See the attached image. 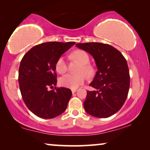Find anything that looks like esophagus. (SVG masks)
Here are the masks:
<instances>
[{"label": "esophagus", "mask_w": 150, "mask_h": 150, "mask_svg": "<svg viewBox=\"0 0 150 150\" xmlns=\"http://www.w3.org/2000/svg\"><path fill=\"white\" fill-rule=\"evenodd\" d=\"M76 91H77V89H71V92H72L73 93H75V92H76Z\"/></svg>", "instance_id": "obj_1"}]
</instances>
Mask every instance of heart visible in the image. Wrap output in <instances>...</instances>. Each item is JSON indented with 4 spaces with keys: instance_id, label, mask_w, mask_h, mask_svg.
Returning <instances> with one entry per match:
<instances>
[{
    "instance_id": "1",
    "label": "heart",
    "mask_w": 150,
    "mask_h": 150,
    "mask_svg": "<svg viewBox=\"0 0 150 150\" xmlns=\"http://www.w3.org/2000/svg\"><path fill=\"white\" fill-rule=\"evenodd\" d=\"M73 58L76 59L82 63L81 71H85L88 75H91L93 69L88 64L89 63V57L85 51L79 50H76L72 53ZM55 68L57 72L63 74L67 70V63L63 57H60L57 59ZM87 79L85 74H72L67 73L63 75L59 79V83L63 87L69 88V89H76L80 85H83L84 82Z\"/></svg>"
}]
</instances>
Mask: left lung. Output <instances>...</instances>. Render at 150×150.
<instances>
[{
    "instance_id": "8db88e82",
    "label": "left lung",
    "mask_w": 150,
    "mask_h": 150,
    "mask_svg": "<svg viewBox=\"0 0 150 150\" xmlns=\"http://www.w3.org/2000/svg\"><path fill=\"white\" fill-rule=\"evenodd\" d=\"M76 46L93 57L98 68L89 84L96 90L87 91L85 111L96 117H108L120 110L128 96L130 74L126 59L109 44L89 42Z\"/></svg>"
}]
</instances>
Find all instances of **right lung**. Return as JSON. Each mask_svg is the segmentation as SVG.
I'll use <instances>...</instances> for the list:
<instances>
[{
  "label": "right lung",
  "mask_w": 150,
  "mask_h": 150,
  "mask_svg": "<svg viewBox=\"0 0 150 150\" xmlns=\"http://www.w3.org/2000/svg\"><path fill=\"white\" fill-rule=\"evenodd\" d=\"M76 44L50 42L37 45L20 62L18 81L22 99L28 109L39 117L52 119L67 108L72 93L57 88L55 64L59 57Z\"/></svg>",
  "instance_id": "1"
}]
</instances>
